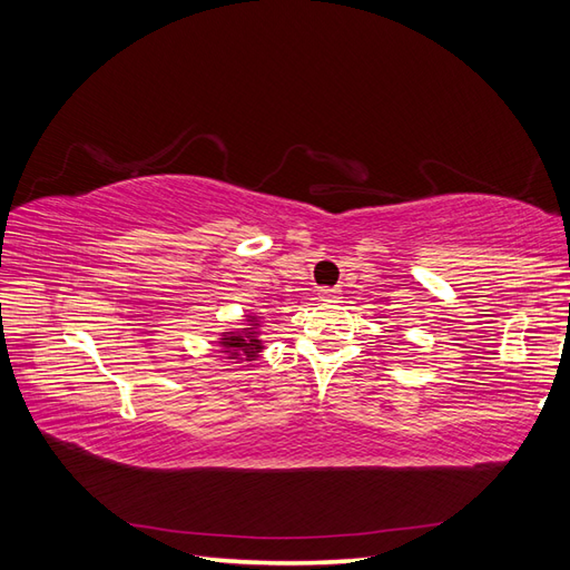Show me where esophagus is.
Listing matches in <instances>:
<instances>
[{
  "label": "esophagus",
  "mask_w": 570,
  "mask_h": 570,
  "mask_svg": "<svg viewBox=\"0 0 570 570\" xmlns=\"http://www.w3.org/2000/svg\"><path fill=\"white\" fill-rule=\"evenodd\" d=\"M340 295H342V292L337 287H321L318 289L321 302H340Z\"/></svg>",
  "instance_id": "1"
}]
</instances>
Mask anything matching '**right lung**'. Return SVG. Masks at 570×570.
<instances>
[{
	"label": "right lung",
	"instance_id": "right-lung-1",
	"mask_svg": "<svg viewBox=\"0 0 570 570\" xmlns=\"http://www.w3.org/2000/svg\"><path fill=\"white\" fill-rule=\"evenodd\" d=\"M258 335H262L258 333V318L254 314H247L243 325H237L218 337L220 354H226V358L235 361V364H239V361H256L264 350V342L258 340Z\"/></svg>",
	"mask_w": 570,
	"mask_h": 570
}]
</instances>
